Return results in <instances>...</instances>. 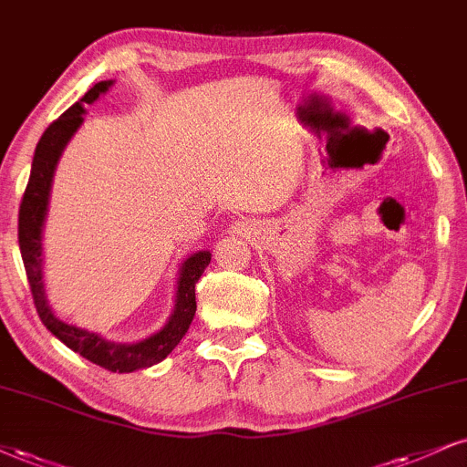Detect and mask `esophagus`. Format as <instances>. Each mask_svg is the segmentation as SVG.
Returning a JSON list of instances; mask_svg holds the SVG:
<instances>
[{
  "instance_id": "esophagus-1",
  "label": "esophagus",
  "mask_w": 467,
  "mask_h": 467,
  "mask_svg": "<svg viewBox=\"0 0 467 467\" xmlns=\"http://www.w3.org/2000/svg\"><path fill=\"white\" fill-rule=\"evenodd\" d=\"M232 229H234V232H238V234H243V232H244V223H235V224H234V227H232Z\"/></svg>"
}]
</instances>
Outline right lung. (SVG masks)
Returning <instances> with one entry per match:
<instances>
[{"label": "right lung", "mask_w": 467, "mask_h": 467, "mask_svg": "<svg viewBox=\"0 0 467 467\" xmlns=\"http://www.w3.org/2000/svg\"><path fill=\"white\" fill-rule=\"evenodd\" d=\"M112 86V79L108 82L95 84L93 88L86 93L78 103H73L68 110L56 119L54 123L45 130L40 136L36 151L32 160L30 182H27L26 192H23L21 207H19V249L23 257V266H26L27 281H30V290L36 312L43 320V325L67 344L68 348L82 355L84 359L93 361V364L106 368L110 372H134L140 368H149L160 364L172 348L180 344V339L186 336L190 322L197 312V296H194V285L203 275L207 264L212 260L210 251H199L190 255L180 268V279H177V298L175 309H172L171 318L166 325L147 339H140L136 344H120L108 342L99 333L88 329H79V327L68 325L60 320L51 312L47 295H45L43 284V224L47 216L49 203V190L54 182L56 164L65 151L67 142L78 131L84 120V103L97 101V97L106 93Z\"/></svg>", "instance_id": "add662e5"}]
</instances>
